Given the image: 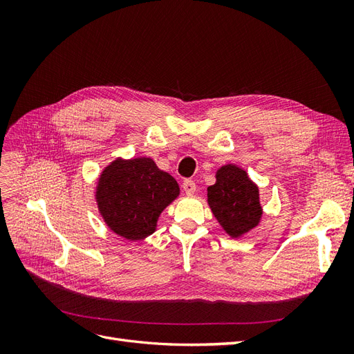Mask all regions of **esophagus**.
<instances>
[{
    "label": "esophagus",
    "mask_w": 354,
    "mask_h": 354,
    "mask_svg": "<svg viewBox=\"0 0 354 354\" xmlns=\"http://www.w3.org/2000/svg\"><path fill=\"white\" fill-rule=\"evenodd\" d=\"M183 190L186 192V195H194L196 190V185L194 180H185L183 181Z\"/></svg>",
    "instance_id": "esophagus-1"
}]
</instances>
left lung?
<instances>
[{
	"label": "left lung",
	"instance_id": "left-lung-1",
	"mask_svg": "<svg viewBox=\"0 0 354 354\" xmlns=\"http://www.w3.org/2000/svg\"><path fill=\"white\" fill-rule=\"evenodd\" d=\"M208 203L214 217L232 238L251 230L261 218L259 189L243 169L226 165L217 173V183L208 189Z\"/></svg>",
	"mask_w": 354,
	"mask_h": 354
}]
</instances>
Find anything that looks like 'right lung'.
I'll use <instances>...</instances> for the list:
<instances>
[{
  "label": "right lung",
  "mask_w": 354,
  "mask_h": 354,
  "mask_svg": "<svg viewBox=\"0 0 354 354\" xmlns=\"http://www.w3.org/2000/svg\"><path fill=\"white\" fill-rule=\"evenodd\" d=\"M178 192L174 177L160 171L152 159L115 160L100 177L97 202L115 233L138 241L153 233L159 214Z\"/></svg>",
  "instance_id": "obj_1"
}]
</instances>
